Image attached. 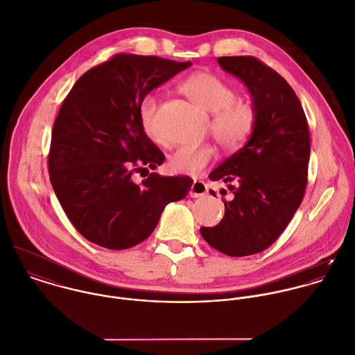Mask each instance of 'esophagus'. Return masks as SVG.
Returning a JSON list of instances; mask_svg holds the SVG:
<instances>
[{
    "mask_svg": "<svg viewBox=\"0 0 355 355\" xmlns=\"http://www.w3.org/2000/svg\"><path fill=\"white\" fill-rule=\"evenodd\" d=\"M207 193H209V188L203 181H193V184L191 187V191H189V195L192 198H202Z\"/></svg>",
    "mask_w": 355,
    "mask_h": 355,
    "instance_id": "34e87169",
    "label": "esophagus"
}]
</instances>
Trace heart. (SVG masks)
<instances>
[{
  "mask_svg": "<svg viewBox=\"0 0 355 355\" xmlns=\"http://www.w3.org/2000/svg\"><path fill=\"white\" fill-rule=\"evenodd\" d=\"M181 90L200 108L211 112L210 130L214 139L225 149H239L251 136L257 112L244 101H236L237 92L233 86L213 72L192 73L181 83ZM159 100L149 93L142 97L139 115L144 132L153 140L159 139L156 114ZM215 148L210 144L178 146L167 160V167L174 174L199 175L215 157Z\"/></svg>",
  "mask_w": 355,
  "mask_h": 355,
  "instance_id": "obj_1",
  "label": "heart"
}]
</instances>
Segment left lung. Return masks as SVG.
I'll list each match as a JSON object with an SVG mask.
<instances>
[{"label": "left lung", "mask_w": 355, "mask_h": 355, "mask_svg": "<svg viewBox=\"0 0 355 355\" xmlns=\"http://www.w3.org/2000/svg\"><path fill=\"white\" fill-rule=\"evenodd\" d=\"M218 64L248 87L257 123L248 142L209 175L229 185L232 199L225 202L222 220L200 233L219 252L247 257L270 247L299 209L310 135L302 104L279 72L254 56H223Z\"/></svg>", "instance_id": "1"}]
</instances>
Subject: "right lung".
Wrapping results in <instances>:
<instances>
[{
	"mask_svg": "<svg viewBox=\"0 0 355 355\" xmlns=\"http://www.w3.org/2000/svg\"><path fill=\"white\" fill-rule=\"evenodd\" d=\"M191 64L118 53L85 72L64 98L52 130L49 177L86 240L110 250L135 247L168 203L188 195L189 177L150 173L136 184L132 175L164 160L142 129V97Z\"/></svg>",
	"mask_w": 355,
	"mask_h": 355,
	"instance_id": "add662e5",
	"label": "right lung"
}]
</instances>
